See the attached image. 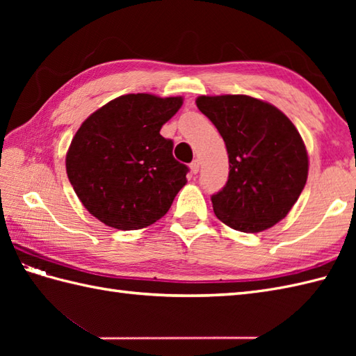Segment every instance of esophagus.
<instances>
[{
  "label": "esophagus",
  "mask_w": 356,
  "mask_h": 356,
  "mask_svg": "<svg viewBox=\"0 0 356 356\" xmlns=\"http://www.w3.org/2000/svg\"><path fill=\"white\" fill-rule=\"evenodd\" d=\"M190 168H191V172H193V174H197V172H199L200 162L197 161V159H195V161H193V162L190 163Z\"/></svg>",
  "instance_id": "34e87169"
}]
</instances>
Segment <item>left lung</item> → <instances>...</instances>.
<instances>
[{
	"label": "left lung",
	"mask_w": 356,
	"mask_h": 356,
	"mask_svg": "<svg viewBox=\"0 0 356 356\" xmlns=\"http://www.w3.org/2000/svg\"><path fill=\"white\" fill-rule=\"evenodd\" d=\"M195 104L228 149V182L211 197L218 220L241 232H261L283 220L309 171L305 142L289 118L246 95L199 96Z\"/></svg>",
	"instance_id": "8db88e82"
}]
</instances>
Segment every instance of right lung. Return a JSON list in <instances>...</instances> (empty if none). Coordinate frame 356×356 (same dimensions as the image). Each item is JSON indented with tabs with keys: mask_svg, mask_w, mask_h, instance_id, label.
Segmentation results:
<instances>
[{
	"mask_svg": "<svg viewBox=\"0 0 356 356\" xmlns=\"http://www.w3.org/2000/svg\"><path fill=\"white\" fill-rule=\"evenodd\" d=\"M180 96L124 95L90 115L67 151L65 168L90 214L120 231L162 218L186 184L161 128L182 107Z\"/></svg>",
	"mask_w": 356,
	"mask_h": 356,
	"instance_id": "obj_1",
	"label": "right lung"
}]
</instances>
